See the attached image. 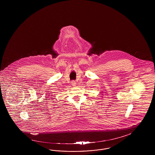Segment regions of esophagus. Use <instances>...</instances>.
Listing matches in <instances>:
<instances>
[{
  "label": "esophagus",
  "mask_w": 155,
  "mask_h": 155,
  "mask_svg": "<svg viewBox=\"0 0 155 155\" xmlns=\"http://www.w3.org/2000/svg\"><path fill=\"white\" fill-rule=\"evenodd\" d=\"M71 85H72L73 87H75V86L76 85V82H75V81H71Z\"/></svg>",
  "instance_id": "1"
}]
</instances>
